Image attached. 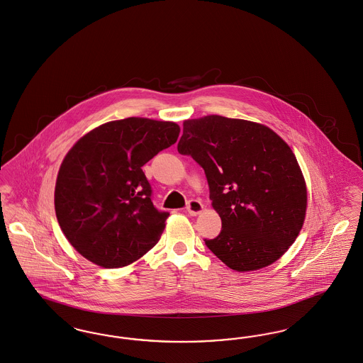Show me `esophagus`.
<instances>
[{
    "label": "esophagus",
    "mask_w": 363,
    "mask_h": 363,
    "mask_svg": "<svg viewBox=\"0 0 363 363\" xmlns=\"http://www.w3.org/2000/svg\"><path fill=\"white\" fill-rule=\"evenodd\" d=\"M186 209H188V212L191 216H197V215H200V213L203 212V205L201 201L191 200V201H189L188 208H186Z\"/></svg>",
    "instance_id": "34e87169"
}]
</instances>
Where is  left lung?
Returning a JSON list of instances; mask_svg holds the SVG:
<instances>
[{
	"mask_svg": "<svg viewBox=\"0 0 363 363\" xmlns=\"http://www.w3.org/2000/svg\"><path fill=\"white\" fill-rule=\"evenodd\" d=\"M179 154L205 172L221 233L206 247L236 272L278 261L294 243L306 215V184L288 143L269 127L209 115L184 121Z\"/></svg>",
	"mask_w": 363,
	"mask_h": 363,
	"instance_id": "8db88e82",
	"label": "left lung"
}]
</instances>
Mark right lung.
<instances>
[{"label": "right lung", "mask_w": 363, "mask_h": 363, "mask_svg": "<svg viewBox=\"0 0 363 363\" xmlns=\"http://www.w3.org/2000/svg\"><path fill=\"white\" fill-rule=\"evenodd\" d=\"M174 121L128 117L79 138L59 167L55 213L69 243L105 269L130 264L158 243L167 212L151 201L142 167L179 135Z\"/></svg>", "instance_id": "1"}]
</instances>
